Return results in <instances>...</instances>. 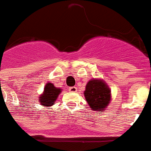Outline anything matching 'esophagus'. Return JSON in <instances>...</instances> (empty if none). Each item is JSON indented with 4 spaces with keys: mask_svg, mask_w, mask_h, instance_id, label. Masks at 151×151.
I'll use <instances>...</instances> for the list:
<instances>
[{
    "mask_svg": "<svg viewBox=\"0 0 151 151\" xmlns=\"http://www.w3.org/2000/svg\"><path fill=\"white\" fill-rule=\"evenodd\" d=\"M69 91L72 92H76L77 91V88L76 87H71V88H69Z\"/></svg>",
    "mask_w": 151,
    "mask_h": 151,
    "instance_id": "obj_1",
    "label": "esophagus"
}]
</instances>
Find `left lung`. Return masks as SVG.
I'll return each instance as SVG.
<instances>
[{
  "mask_svg": "<svg viewBox=\"0 0 151 151\" xmlns=\"http://www.w3.org/2000/svg\"><path fill=\"white\" fill-rule=\"evenodd\" d=\"M83 95L90 109L99 113L106 110L112 98L110 88L102 79L89 80L85 86Z\"/></svg>",
  "mask_w": 151,
  "mask_h": 151,
  "instance_id": "1",
  "label": "left lung"
}]
</instances>
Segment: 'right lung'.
<instances>
[{
  "label": "right lung",
  "mask_w": 151,
  "mask_h": 151,
  "mask_svg": "<svg viewBox=\"0 0 151 151\" xmlns=\"http://www.w3.org/2000/svg\"><path fill=\"white\" fill-rule=\"evenodd\" d=\"M62 92V88H56L54 83H47L44 87L43 92L38 96V101L43 107H50L55 103L59 95Z\"/></svg>",
  "instance_id": "add662e5"
}]
</instances>
